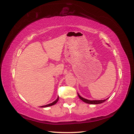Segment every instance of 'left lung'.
<instances>
[{
	"instance_id": "obj_1",
	"label": "left lung",
	"mask_w": 134,
	"mask_h": 134,
	"mask_svg": "<svg viewBox=\"0 0 134 134\" xmlns=\"http://www.w3.org/2000/svg\"><path fill=\"white\" fill-rule=\"evenodd\" d=\"M78 96L79 97V98H80L82 101H83V102H86V103L87 104H101L102 103V102H105L106 100H107V99H108L107 98L105 99H102V100H89V99H86V98H84L82 97H81L80 95L78 93Z\"/></svg>"
}]
</instances>
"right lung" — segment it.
Wrapping results in <instances>:
<instances>
[{
  "mask_svg": "<svg viewBox=\"0 0 134 134\" xmlns=\"http://www.w3.org/2000/svg\"><path fill=\"white\" fill-rule=\"evenodd\" d=\"M59 100V96L58 97V98H57V99H56V100L55 101H53V102H52V103L51 104H47V105H44V106H41V108H45V107H50V106H52V105H55L57 103V102Z\"/></svg>",
  "mask_w": 134,
  "mask_h": 134,
  "instance_id": "right-lung-1",
  "label": "right lung"
}]
</instances>
